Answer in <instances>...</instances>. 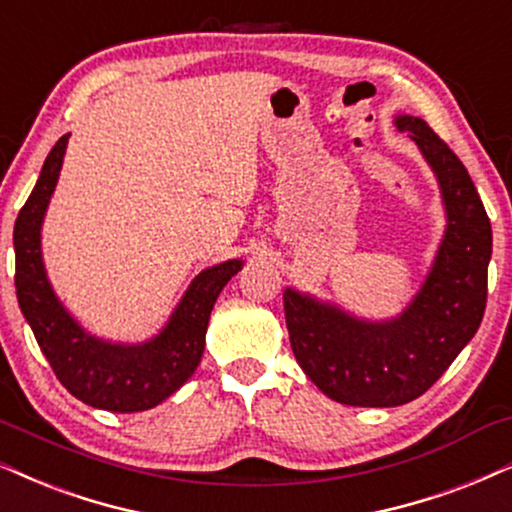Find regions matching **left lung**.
Returning a JSON list of instances; mask_svg holds the SVG:
<instances>
[{
    "mask_svg": "<svg viewBox=\"0 0 512 512\" xmlns=\"http://www.w3.org/2000/svg\"><path fill=\"white\" fill-rule=\"evenodd\" d=\"M440 183L447 230L414 301L388 322L357 320L336 305L284 291L296 362L331 400L350 407H397L421 397L480 327L487 305L491 223L475 183L423 119L400 115Z\"/></svg>",
    "mask_w": 512,
    "mask_h": 512,
    "instance_id": "8db88e82",
    "label": "left lung"
}]
</instances>
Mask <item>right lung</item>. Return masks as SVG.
Here are the masks:
<instances>
[{"label": "right lung", "mask_w": 512, "mask_h": 512, "mask_svg": "<svg viewBox=\"0 0 512 512\" xmlns=\"http://www.w3.org/2000/svg\"><path fill=\"white\" fill-rule=\"evenodd\" d=\"M68 138L63 136L44 159L35 190L13 225L18 305L53 374L77 400L119 414L152 409L195 374L211 310L230 277L242 270V261L235 258L199 272L174 315L150 341L122 345L86 334L53 294L42 261V221Z\"/></svg>", "instance_id": "add662e5"}]
</instances>
